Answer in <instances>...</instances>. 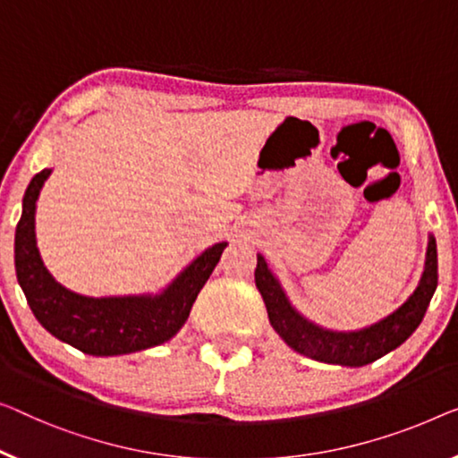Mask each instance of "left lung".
<instances>
[{"instance_id": "obj_1", "label": "left lung", "mask_w": 458, "mask_h": 458, "mask_svg": "<svg viewBox=\"0 0 458 458\" xmlns=\"http://www.w3.org/2000/svg\"><path fill=\"white\" fill-rule=\"evenodd\" d=\"M255 282L265 306H267L271 327L292 350L318 361H327V364L358 368L393 352L418 329L429 306V300L434 296L436 285H438V252H436V241L429 238L426 271L413 296L391 317L368 327V329L352 333L320 329L304 317H300L292 309L282 285L271 276L261 255L257 257Z\"/></svg>"}]
</instances>
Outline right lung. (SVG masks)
Masks as SVG:
<instances>
[{
	"label": "right lung",
	"mask_w": 458,
	"mask_h": 458,
	"mask_svg": "<svg viewBox=\"0 0 458 458\" xmlns=\"http://www.w3.org/2000/svg\"><path fill=\"white\" fill-rule=\"evenodd\" d=\"M51 170L34 174L24 193L16 226V276L40 325L65 344L90 356H121L160 345L174 337L193 309L226 242L214 244L162 292L160 296L86 298L65 290L40 261L34 238V209Z\"/></svg>",
	"instance_id": "obj_1"
}]
</instances>
